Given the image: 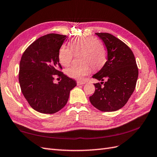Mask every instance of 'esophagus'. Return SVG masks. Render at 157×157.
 <instances>
[{"mask_svg":"<svg viewBox=\"0 0 157 157\" xmlns=\"http://www.w3.org/2000/svg\"><path fill=\"white\" fill-rule=\"evenodd\" d=\"M86 82H77V85L79 86V85H83V84H85Z\"/></svg>","mask_w":157,"mask_h":157,"instance_id":"34e87169","label":"esophagus"}]
</instances>
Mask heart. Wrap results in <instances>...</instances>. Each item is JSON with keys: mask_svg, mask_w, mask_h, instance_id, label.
I'll use <instances>...</instances> for the list:
<instances>
[{"mask_svg": "<svg viewBox=\"0 0 157 157\" xmlns=\"http://www.w3.org/2000/svg\"><path fill=\"white\" fill-rule=\"evenodd\" d=\"M70 48L62 45L58 53L60 63L64 67L70 65L74 55L80 54L79 61L82 63L66 70V74L71 78L82 80L91 71V67L95 70L101 67L107 59L104 45L93 37H83L72 39L69 43Z\"/></svg>", "mask_w": 157, "mask_h": 157, "instance_id": "b5f03b06", "label": "heart"}]
</instances>
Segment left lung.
<instances>
[{
  "mask_svg": "<svg viewBox=\"0 0 157 157\" xmlns=\"http://www.w3.org/2000/svg\"><path fill=\"white\" fill-rule=\"evenodd\" d=\"M107 49V61L92 76L104 83H94L96 90L90 101L102 112H114L122 108L135 89L138 70L130 47L108 33H96ZM104 83L102 86L101 84Z\"/></svg>",
  "mask_w": 157,
  "mask_h": 157,
  "instance_id": "obj_1",
  "label": "left lung"
}]
</instances>
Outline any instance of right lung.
<instances>
[{"label":"right lung","instance_id":"1","mask_svg":"<svg viewBox=\"0 0 157 157\" xmlns=\"http://www.w3.org/2000/svg\"><path fill=\"white\" fill-rule=\"evenodd\" d=\"M67 37L56 33L43 36L31 43L21 57L19 73L21 92L29 104L39 112L54 114L59 111L77 84L60 71L58 53ZM56 75L62 78L58 84L53 82Z\"/></svg>","mask_w":157,"mask_h":157}]
</instances>
